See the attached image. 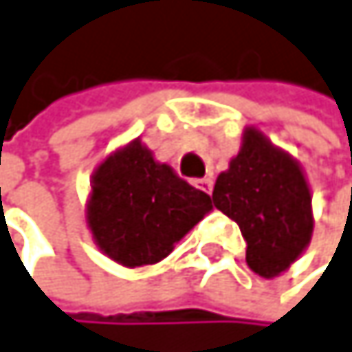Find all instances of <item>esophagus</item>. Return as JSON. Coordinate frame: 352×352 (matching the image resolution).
<instances>
[{
	"mask_svg": "<svg viewBox=\"0 0 352 352\" xmlns=\"http://www.w3.org/2000/svg\"><path fill=\"white\" fill-rule=\"evenodd\" d=\"M194 184H196V188H200L202 192H207V194H211V190H213V179H211V177L194 179Z\"/></svg>",
	"mask_w": 352,
	"mask_h": 352,
	"instance_id": "esophagus-1",
	"label": "esophagus"
}]
</instances>
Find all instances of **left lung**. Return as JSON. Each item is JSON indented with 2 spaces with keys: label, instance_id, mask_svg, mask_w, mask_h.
Segmentation results:
<instances>
[{
  "label": "left lung",
  "instance_id": "1",
  "mask_svg": "<svg viewBox=\"0 0 352 352\" xmlns=\"http://www.w3.org/2000/svg\"><path fill=\"white\" fill-rule=\"evenodd\" d=\"M213 205L247 241V266L262 278L285 272L313 239V194L302 164L260 129L247 126L239 154L217 175Z\"/></svg>",
  "mask_w": 352,
  "mask_h": 352
}]
</instances>
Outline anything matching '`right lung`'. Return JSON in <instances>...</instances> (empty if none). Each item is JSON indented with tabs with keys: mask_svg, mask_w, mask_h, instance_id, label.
I'll use <instances>...</instances> for the list:
<instances>
[{
	"mask_svg": "<svg viewBox=\"0 0 352 352\" xmlns=\"http://www.w3.org/2000/svg\"><path fill=\"white\" fill-rule=\"evenodd\" d=\"M211 209L209 194L158 162L137 137L94 168L86 226L109 260L139 268L164 260Z\"/></svg>",
	"mask_w": 352,
	"mask_h": 352,
	"instance_id": "1",
	"label": "right lung"
}]
</instances>
